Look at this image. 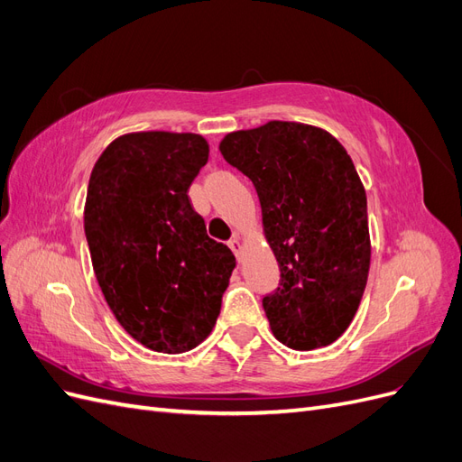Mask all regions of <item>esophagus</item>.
Segmentation results:
<instances>
[{
	"label": "esophagus",
	"instance_id": "1",
	"mask_svg": "<svg viewBox=\"0 0 462 462\" xmlns=\"http://www.w3.org/2000/svg\"><path fill=\"white\" fill-rule=\"evenodd\" d=\"M229 248L233 250V254L236 256V260L241 262V258H239V256H241V253H243V245H241V241H239V239H236V236H235V239H231V241H229Z\"/></svg>",
	"mask_w": 462,
	"mask_h": 462
}]
</instances>
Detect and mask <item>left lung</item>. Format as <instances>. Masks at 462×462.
Masks as SVG:
<instances>
[{
  "instance_id": "obj_1",
  "label": "left lung",
  "mask_w": 462,
  "mask_h": 462,
  "mask_svg": "<svg viewBox=\"0 0 462 462\" xmlns=\"http://www.w3.org/2000/svg\"><path fill=\"white\" fill-rule=\"evenodd\" d=\"M219 152L258 192L282 272L262 300L275 339L295 351L337 341L365 295L372 254L366 190L351 156L328 131L295 121L229 133Z\"/></svg>"
}]
</instances>
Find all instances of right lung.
Masks as SVG:
<instances>
[{
	"instance_id": "obj_1",
	"label": "right lung",
	"mask_w": 462,
	"mask_h": 462,
	"mask_svg": "<svg viewBox=\"0 0 462 462\" xmlns=\"http://www.w3.org/2000/svg\"><path fill=\"white\" fill-rule=\"evenodd\" d=\"M208 156L202 134L127 133L90 173L85 233L97 285L123 329L156 353H187L212 333L235 268L187 194Z\"/></svg>"
}]
</instances>
